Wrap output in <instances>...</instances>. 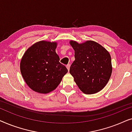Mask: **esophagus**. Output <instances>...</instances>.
I'll list each match as a JSON object with an SVG mask.
<instances>
[{"instance_id":"esophagus-1","label":"esophagus","mask_w":132,"mask_h":132,"mask_svg":"<svg viewBox=\"0 0 132 132\" xmlns=\"http://www.w3.org/2000/svg\"><path fill=\"white\" fill-rule=\"evenodd\" d=\"M67 68L68 69V71H69V70H70V64H68V65H67Z\"/></svg>"}]
</instances>
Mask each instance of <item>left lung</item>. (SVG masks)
I'll return each mask as SVG.
<instances>
[{
    "label": "left lung",
    "mask_w": 132,
    "mask_h": 132,
    "mask_svg": "<svg viewBox=\"0 0 132 132\" xmlns=\"http://www.w3.org/2000/svg\"><path fill=\"white\" fill-rule=\"evenodd\" d=\"M70 43L75 50V57L70 73L76 84L86 94L100 91L108 84L112 71L109 53L93 41L82 44L70 41Z\"/></svg>",
    "instance_id": "1"
}]
</instances>
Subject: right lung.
Returning <instances> with one entry per match:
<instances>
[{"instance_id": "add662e5", "label": "right lung", "mask_w": 132, "mask_h": 132, "mask_svg": "<svg viewBox=\"0 0 132 132\" xmlns=\"http://www.w3.org/2000/svg\"><path fill=\"white\" fill-rule=\"evenodd\" d=\"M56 46V42L39 41L30 47L21 59V75L29 87L37 93L53 91L68 72L65 66L59 62Z\"/></svg>"}]
</instances>
